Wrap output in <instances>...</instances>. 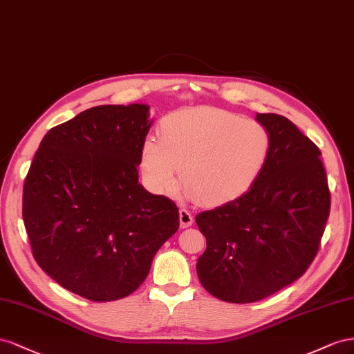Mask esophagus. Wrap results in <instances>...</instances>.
<instances>
[{
	"label": "esophagus",
	"mask_w": 354,
	"mask_h": 354,
	"mask_svg": "<svg viewBox=\"0 0 354 354\" xmlns=\"http://www.w3.org/2000/svg\"><path fill=\"white\" fill-rule=\"evenodd\" d=\"M193 221H194V218H193V215H191L189 210H187V209L179 210V224H180V227L187 228V227L193 224Z\"/></svg>",
	"instance_id": "1"
}]
</instances>
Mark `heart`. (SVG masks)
Segmentation results:
<instances>
[{"label": "heart", "instance_id": "heart-1", "mask_svg": "<svg viewBox=\"0 0 354 354\" xmlns=\"http://www.w3.org/2000/svg\"><path fill=\"white\" fill-rule=\"evenodd\" d=\"M270 153V135L257 121L218 108H187L167 114L158 140L140 145L139 169L154 193L180 183L205 205H222L255 184Z\"/></svg>", "mask_w": 354, "mask_h": 354}]
</instances>
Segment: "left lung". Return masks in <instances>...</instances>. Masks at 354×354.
<instances>
[{
    "label": "left lung",
    "mask_w": 354,
    "mask_h": 354,
    "mask_svg": "<svg viewBox=\"0 0 354 354\" xmlns=\"http://www.w3.org/2000/svg\"><path fill=\"white\" fill-rule=\"evenodd\" d=\"M257 121L270 135V153L255 184L196 216L206 237L200 283L236 304L267 298L304 274L330 207L320 149L286 117L257 114Z\"/></svg>",
    "instance_id": "obj_1"
}]
</instances>
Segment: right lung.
Wrapping results in <instances>:
<instances>
[{"mask_svg":"<svg viewBox=\"0 0 354 354\" xmlns=\"http://www.w3.org/2000/svg\"><path fill=\"white\" fill-rule=\"evenodd\" d=\"M145 104L99 105L50 129L24 185V222L38 266L90 301L124 298L179 228L176 205L139 184Z\"/></svg>","mask_w":354,"mask_h":354,"instance_id":"right-lung-1","label":"right lung"}]
</instances>
